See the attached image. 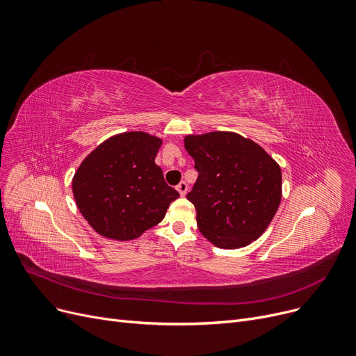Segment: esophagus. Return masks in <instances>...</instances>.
I'll return each mask as SVG.
<instances>
[{"label": "esophagus", "instance_id": "esophagus-1", "mask_svg": "<svg viewBox=\"0 0 356 356\" xmlns=\"http://www.w3.org/2000/svg\"><path fill=\"white\" fill-rule=\"evenodd\" d=\"M188 189H189V186H188L186 181H180V183L177 184V191H179V193H180L181 196H184V195L188 193Z\"/></svg>", "mask_w": 356, "mask_h": 356}]
</instances>
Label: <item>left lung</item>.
Segmentation results:
<instances>
[{"label": "left lung", "mask_w": 356, "mask_h": 356, "mask_svg": "<svg viewBox=\"0 0 356 356\" xmlns=\"http://www.w3.org/2000/svg\"><path fill=\"white\" fill-rule=\"evenodd\" d=\"M199 172L188 199L202 236L240 249L265 233L282 199L281 167L250 138L215 131L184 136Z\"/></svg>", "instance_id": "obj_1"}]
</instances>
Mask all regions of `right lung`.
<instances>
[{
	"instance_id": "obj_1",
	"label": "right lung",
	"mask_w": 356,
	"mask_h": 356,
	"mask_svg": "<svg viewBox=\"0 0 356 356\" xmlns=\"http://www.w3.org/2000/svg\"><path fill=\"white\" fill-rule=\"evenodd\" d=\"M161 144V138L144 131L122 132L107 138L76 168L75 204L97 234L129 241L163 221L179 192L156 164Z\"/></svg>"
}]
</instances>
